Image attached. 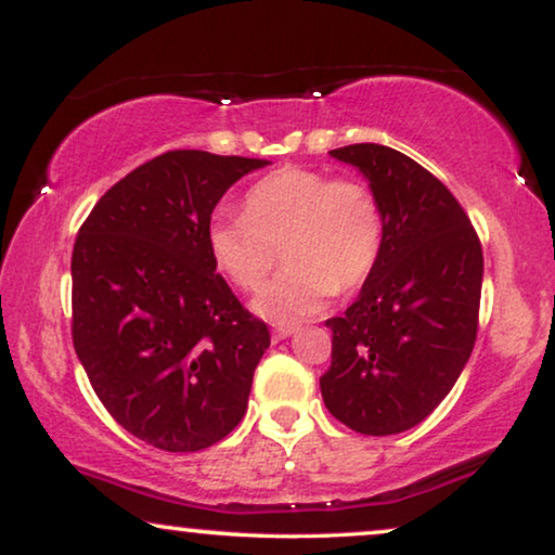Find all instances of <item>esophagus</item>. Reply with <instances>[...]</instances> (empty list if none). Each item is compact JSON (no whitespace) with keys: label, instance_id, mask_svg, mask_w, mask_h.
Listing matches in <instances>:
<instances>
[{"label":"esophagus","instance_id":"1","mask_svg":"<svg viewBox=\"0 0 555 555\" xmlns=\"http://www.w3.org/2000/svg\"><path fill=\"white\" fill-rule=\"evenodd\" d=\"M295 331H298V325L280 323V325H275V328H272V338H275V340H283V338H287V336H293Z\"/></svg>","mask_w":555,"mask_h":555}]
</instances>
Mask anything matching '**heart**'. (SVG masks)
Masks as SVG:
<instances>
[{
	"label": "heart",
	"mask_w": 555,
	"mask_h": 555,
	"mask_svg": "<svg viewBox=\"0 0 555 555\" xmlns=\"http://www.w3.org/2000/svg\"><path fill=\"white\" fill-rule=\"evenodd\" d=\"M204 237L215 268L242 291L260 287L283 249L285 268L262 287L255 310L291 323L374 272L384 211L363 181L285 166L249 189L245 215L217 211Z\"/></svg>",
	"instance_id": "1"
}]
</instances>
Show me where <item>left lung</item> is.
Masks as SVG:
<instances>
[{
    "label": "left lung",
    "mask_w": 555,
    "mask_h": 555,
    "mask_svg": "<svg viewBox=\"0 0 555 555\" xmlns=\"http://www.w3.org/2000/svg\"><path fill=\"white\" fill-rule=\"evenodd\" d=\"M369 179L384 211V247L333 331L325 409L348 429L399 435L435 412L477 338L482 245L450 189L414 158L378 143L333 149Z\"/></svg>",
    "instance_id": "obj_1"
}]
</instances>
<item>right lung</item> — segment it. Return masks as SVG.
I'll use <instances>...</instances> for the list:
<instances>
[{"label": "right lung", "mask_w": 555, "mask_h": 555, "mask_svg": "<svg viewBox=\"0 0 555 555\" xmlns=\"http://www.w3.org/2000/svg\"><path fill=\"white\" fill-rule=\"evenodd\" d=\"M264 164L166 151L75 237V353L113 420L164 452L207 450L247 412L270 331L217 275L204 234L227 189Z\"/></svg>", "instance_id": "obj_1"}]
</instances>
